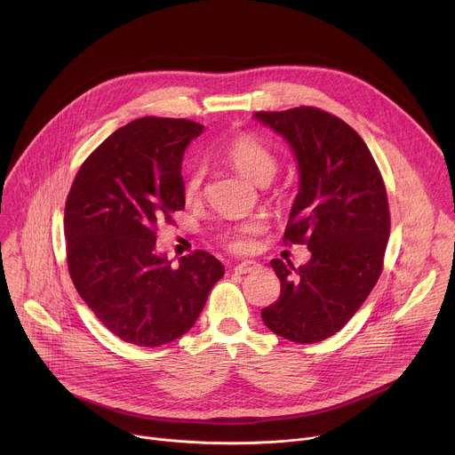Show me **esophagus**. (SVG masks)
<instances>
[{"label":"esophagus","mask_w":455,"mask_h":455,"mask_svg":"<svg viewBox=\"0 0 455 455\" xmlns=\"http://www.w3.org/2000/svg\"><path fill=\"white\" fill-rule=\"evenodd\" d=\"M259 268V265L255 263V261H243V263H239V265H235V272L237 274H250V272H253V270H257Z\"/></svg>","instance_id":"esophagus-1"}]
</instances>
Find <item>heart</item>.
I'll list each match as a JSON object with an SVG mask.
<instances>
[{"label": "heart", "mask_w": 455, "mask_h": 455, "mask_svg": "<svg viewBox=\"0 0 455 455\" xmlns=\"http://www.w3.org/2000/svg\"><path fill=\"white\" fill-rule=\"evenodd\" d=\"M225 158L239 174H243L246 180L257 185L270 183L277 172V160L274 153L257 139L248 135L234 139L225 148ZM202 181H204V172L198 167H194L187 174L185 185H183V194L187 202H194L200 198ZM257 230H259V223L248 221L227 230L223 234V241L228 244V248L235 251H246L251 248V234H255Z\"/></svg>", "instance_id": "1"}]
</instances>
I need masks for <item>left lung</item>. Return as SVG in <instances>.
I'll list each match as a JSON object with an SVG mask.
<instances>
[{"mask_svg": "<svg viewBox=\"0 0 455 455\" xmlns=\"http://www.w3.org/2000/svg\"><path fill=\"white\" fill-rule=\"evenodd\" d=\"M253 118L281 135L299 169L284 241L306 243L295 268L272 259L279 299L261 311L267 328L315 344L339 333L374 288L391 232L387 192L362 137L316 108L261 111Z\"/></svg>", "mask_w": 455, "mask_h": 455, "instance_id": "1", "label": "left lung"}]
</instances>
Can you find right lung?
Listing matches in <instances>:
<instances>
[{"instance_id":"add662e5","label":"right lung","mask_w":455,"mask_h":455,"mask_svg":"<svg viewBox=\"0 0 455 455\" xmlns=\"http://www.w3.org/2000/svg\"><path fill=\"white\" fill-rule=\"evenodd\" d=\"M204 125L144 116L108 137L81 165L64 207L72 281L124 342L158 347L185 335L225 275L196 250L172 267L155 225L185 207L181 162Z\"/></svg>"}]
</instances>
